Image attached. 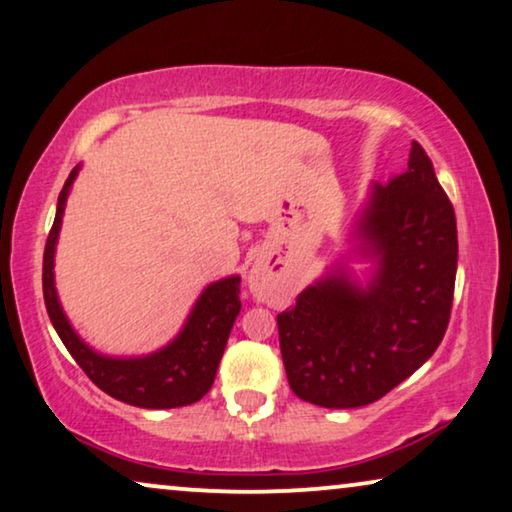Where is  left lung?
<instances>
[{"label": "left lung", "mask_w": 512, "mask_h": 512, "mask_svg": "<svg viewBox=\"0 0 512 512\" xmlns=\"http://www.w3.org/2000/svg\"><path fill=\"white\" fill-rule=\"evenodd\" d=\"M360 235L365 251L379 258L365 291L337 270L277 316L288 385L325 409H355L388 395L446 335L457 221L416 140L409 168L374 187Z\"/></svg>", "instance_id": "left-lung-1"}]
</instances>
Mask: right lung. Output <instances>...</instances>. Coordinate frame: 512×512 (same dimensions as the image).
<instances>
[{
    "label": "right lung",
    "mask_w": 512,
    "mask_h": 512,
    "mask_svg": "<svg viewBox=\"0 0 512 512\" xmlns=\"http://www.w3.org/2000/svg\"><path fill=\"white\" fill-rule=\"evenodd\" d=\"M76 175L78 168H73L57 198V214L43 251V300L59 339L69 348L80 369L90 376V381L124 404L140 409H175L198 402L212 388L228 335L242 309L240 277H228L207 286L180 337L161 351L127 360L103 358L94 353L90 346L80 342L66 321L53 281L55 242L62 226L66 196Z\"/></svg>",
    "instance_id": "1"
}]
</instances>
